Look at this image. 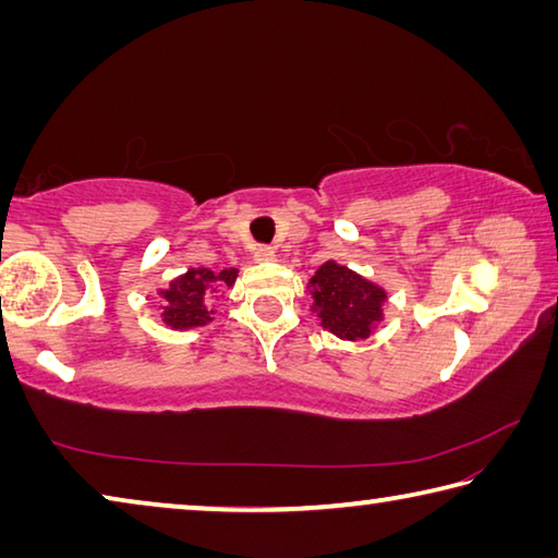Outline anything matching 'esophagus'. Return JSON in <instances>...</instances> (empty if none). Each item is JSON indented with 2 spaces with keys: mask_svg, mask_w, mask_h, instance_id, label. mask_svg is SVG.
Listing matches in <instances>:
<instances>
[{
  "mask_svg": "<svg viewBox=\"0 0 558 558\" xmlns=\"http://www.w3.org/2000/svg\"><path fill=\"white\" fill-rule=\"evenodd\" d=\"M253 258L260 260V263H268V260L276 258V248H272V245H258V248L253 251Z\"/></svg>",
  "mask_w": 558,
  "mask_h": 558,
  "instance_id": "esophagus-1",
  "label": "esophagus"
}]
</instances>
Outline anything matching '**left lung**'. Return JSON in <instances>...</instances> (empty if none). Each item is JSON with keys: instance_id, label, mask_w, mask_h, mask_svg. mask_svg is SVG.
<instances>
[{"instance_id": "1", "label": "left lung", "mask_w": 558, "mask_h": 558, "mask_svg": "<svg viewBox=\"0 0 558 558\" xmlns=\"http://www.w3.org/2000/svg\"><path fill=\"white\" fill-rule=\"evenodd\" d=\"M317 317L323 327L342 339H366L381 319L386 292L374 282L356 276L354 270L327 260L310 278Z\"/></svg>"}]
</instances>
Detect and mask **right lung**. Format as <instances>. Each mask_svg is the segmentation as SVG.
I'll list each match as a JSON object with an SVG mask.
<instances>
[{"mask_svg":"<svg viewBox=\"0 0 558 558\" xmlns=\"http://www.w3.org/2000/svg\"><path fill=\"white\" fill-rule=\"evenodd\" d=\"M239 270L226 268L221 272H214L209 268H192L184 276L169 282V288L159 292L165 298V323L174 329H189L202 327L211 323L209 302L216 290L231 288Z\"/></svg>","mask_w":558,"mask_h":558,"instance_id":"obj_1","label":"right lung"}]
</instances>
